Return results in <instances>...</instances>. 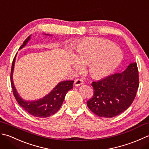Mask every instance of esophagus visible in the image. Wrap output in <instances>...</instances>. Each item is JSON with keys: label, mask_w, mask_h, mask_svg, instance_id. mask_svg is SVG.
<instances>
[{"label": "esophagus", "mask_w": 149, "mask_h": 149, "mask_svg": "<svg viewBox=\"0 0 149 149\" xmlns=\"http://www.w3.org/2000/svg\"><path fill=\"white\" fill-rule=\"evenodd\" d=\"M84 81L81 80V79H77V80L74 81V86L77 87H78V86H81V85L84 84Z\"/></svg>", "instance_id": "obj_1"}]
</instances>
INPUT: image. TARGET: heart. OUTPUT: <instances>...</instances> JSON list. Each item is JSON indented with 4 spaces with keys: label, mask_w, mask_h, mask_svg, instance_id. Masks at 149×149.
Wrapping results in <instances>:
<instances>
[{
    "label": "heart",
    "mask_w": 149,
    "mask_h": 149,
    "mask_svg": "<svg viewBox=\"0 0 149 149\" xmlns=\"http://www.w3.org/2000/svg\"><path fill=\"white\" fill-rule=\"evenodd\" d=\"M75 59L72 65L80 70L81 65H87L92 77L101 78L114 71L122 61L123 54L119 48L105 39L89 38L81 41L76 47Z\"/></svg>",
    "instance_id": "obj_1"
}]
</instances>
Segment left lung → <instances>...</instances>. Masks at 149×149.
Masks as SVG:
<instances>
[{
  "label": "left lung",
  "instance_id": "obj_1",
  "mask_svg": "<svg viewBox=\"0 0 149 149\" xmlns=\"http://www.w3.org/2000/svg\"><path fill=\"white\" fill-rule=\"evenodd\" d=\"M93 96L87 107L100 117L113 118L122 113L132 104L139 87L136 62L130 63L121 73H115L91 84Z\"/></svg>",
  "mask_w": 149,
  "mask_h": 149
}]
</instances>
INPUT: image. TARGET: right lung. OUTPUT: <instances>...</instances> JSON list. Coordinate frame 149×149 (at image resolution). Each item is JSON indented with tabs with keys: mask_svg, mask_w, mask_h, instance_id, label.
Here are the masks:
<instances>
[{
	"mask_svg": "<svg viewBox=\"0 0 149 149\" xmlns=\"http://www.w3.org/2000/svg\"><path fill=\"white\" fill-rule=\"evenodd\" d=\"M46 35H49L46 34ZM30 38H31V35H29L26 39L23 44L20 47L19 49H22L28 44ZM15 58H16V55H15L13 63H12L11 71V84L12 89H13L14 96L18 104L29 114L35 117L47 118L55 114L61 107L67 93L69 90L72 89L74 81L66 80L60 81L56 87L53 88V89L48 95L45 96L44 98L37 100H34V101H26V100H23L19 96L13 84V72L14 70Z\"/></svg>",
	"mask_w": 149,
	"mask_h": 149,
	"instance_id": "right-lung-1",
	"label": "right lung"
}]
</instances>
